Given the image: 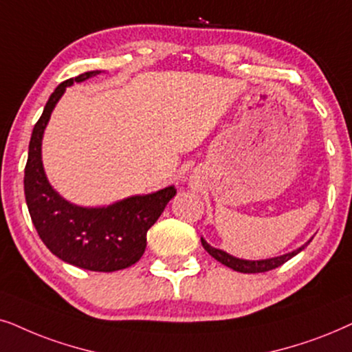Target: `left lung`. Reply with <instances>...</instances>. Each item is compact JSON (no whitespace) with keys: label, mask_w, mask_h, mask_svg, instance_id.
Wrapping results in <instances>:
<instances>
[{"label":"left lung","mask_w":352,"mask_h":352,"mask_svg":"<svg viewBox=\"0 0 352 352\" xmlns=\"http://www.w3.org/2000/svg\"><path fill=\"white\" fill-rule=\"evenodd\" d=\"M311 241H312V238L306 243V245H302L301 248H298V250H294L292 252H287V254H283V256L270 257V259H261V261H246V259H240V257L228 254V252H225L222 250H217V248L210 246L209 243L204 240V238H201L203 248L209 252L210 256L214 257L215 261H219L220 264L230 267V269H233V270L241 272V274H261V272H269L272 269H277V267H280L287 261L292 259V257L296 256L298 252H301Z\"/></svg>","instance_id":"obj_1"}]
</instances>
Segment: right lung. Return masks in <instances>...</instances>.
<instances>
[{"instance_id": "right-lung-1", "label": "right lung", "mask_w": 352, "mask_h": 352, "mask_svg": "<svg viewBox=\"0 0 352 352\" xmlns=\"http://www.w3.org/2000/svg\"><path fill=\"white\" fill-rule=\"evenodd\" d=\"M101 74H80L58 85L35 124L23 177L27 208L46 248L70 265L93 272L127 269L140 261L146 233L166 209L177 190L167 186L149 195L130 196L102 208H83L64 199L50 185L41 161V140L54 106L65 88Z\"/></svg>"}]
</instances>
